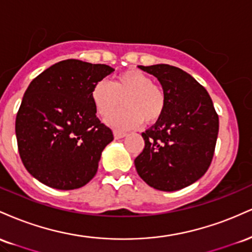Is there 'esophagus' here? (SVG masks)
<instances>
[{"instance_id":"esophagus-1","label":"esophagus","mask_w":252,"mask_h":252,"mask_svg":"<svg viewBox=\"0 0 252 252\" xmlns=\"http://www.w3.org/2000/svg\"><path fill=\"white\" fill-rule=\"evenodd\" d=\"M114 135H115V138H122V137H124V136L126 135V132H123V131H115Z\"/></svg>"}]
</instances>
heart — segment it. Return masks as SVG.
<instances>
[{
    "label": "heart",
    "instance_id": "1",
    "mask_svg": "<svg viewBox=\"0 0 252 252\" xmlns=\"http://www.w3.org/2000/svg\"><path fill=\"white\" fill-rule=\"evenodd\" d=\"M153 78L138 70H126L117 74L111 84L98 82L91 98L100 116H106L124 100L123 109L105 118L115 129H132L142 123L154 124L162 117L167 98L161 86L153 84Z\"/></svg>",
    "mask_w": 252,
    "mask_h": 252
}]
</instances>
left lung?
Segmentation results:
<instances>
[{
	"instance_id": "1",
	"label": "left lung",
	"mask_w": 252,
	"mask_h": 252,
	"mask_svg": "<svg viewBox=\"0 0 252 252\" xmlns=\"http://www.w3.org/2000/svg\"><path fill=\"white\" fill-rule=\"evenodd\" d=\"M162 85V117L142 132L144 148L135 167L155 189L173 192L189 186L209 169L215 154L219 118L209 92L175 66H138Z\"/></svg>"
}]
</instances>
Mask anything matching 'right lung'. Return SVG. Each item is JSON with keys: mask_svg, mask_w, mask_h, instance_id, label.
Here are the masks:
<instances>
[{"mask_svg": "<svg viewBox=\"0 0 252 252\" xmlns=\"http://www.w3.org/2000/svg\"><path fill=\"white\" fill-rule=\"evenodd\" d=\"M111 72L104 63L63 60L26 90L15 121L17 148L26 169L46 186L76 189L96 175L114 135L96 116L91 91Z\"/></svg>", "mask_w": 252, "mask_h": 252, "instance_id": "1", "label": "right lung"}]
</instances>
